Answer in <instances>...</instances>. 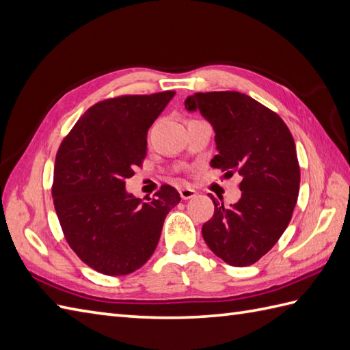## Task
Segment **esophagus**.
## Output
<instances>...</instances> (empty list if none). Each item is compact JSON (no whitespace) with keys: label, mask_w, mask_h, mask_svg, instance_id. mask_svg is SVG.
<instances>
[{"label":"esophagus","mask_w":350,"mask_h":350,"mask_svg":"<svg viewBox=\"0 0 350 350\" xmlns=\"http://www.w3.org/2000/svg\"><path fill=\"white\" fill-rule=\"evenodd\" d=\"M178 192H180L182 200H191V198L195 197V195H197V191L192 189V188H182Z\"/></svg>","instance_id":"1"}]
</instances>
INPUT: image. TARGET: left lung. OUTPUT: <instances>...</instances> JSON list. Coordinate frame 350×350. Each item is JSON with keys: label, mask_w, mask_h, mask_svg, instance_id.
<instances>
[{"label": "left lung", "mask_w": 350, "mask_h": 350, "mask_svg": "<svg viewBox=\"0 0 350 350\" xmlns=\"http://www.w3.org/2000/svg\"><path fill=\"white\" fill-rule=\"evenodd\" d=\"M185 107L200 110L215 129L217 155L210 165L243 177L241 198L231 207L210 195L215 213L202 225V237L226 264H255L285 232L297 204L294 138L278 113L246 94L198 92L186 98Z\"/></svg>", "instance_id": "1"}]
</instances>
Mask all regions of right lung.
<instances>
[{
    "instance_id": "1",
    "label": "right lung",
    "mask_w": 350,
    "mask_h": 350,
    "mask_svg": "<svg viewBox=\"0 0 350 350\" xmlns=\"http://www.w3.org/2000/svg\"><path fill=\"white\" fill-rule=\"evenodd\" d=\"M174 94L122 95L94 104L56 153L52 197L65 240L101 274L125 275L148 262L165 216L180 202L170 185L146 201L125 189L146 158L149 128Z\"/></svg>"
}]
</instances>
